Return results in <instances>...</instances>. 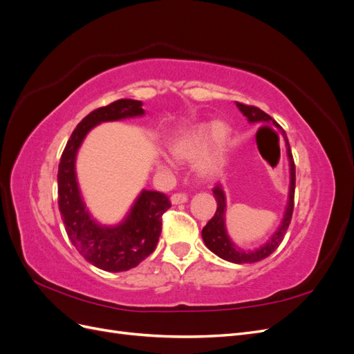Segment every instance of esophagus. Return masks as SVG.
<instances>
[{
  "label": "esophagus",
  "mask_w": 354,
  "mask_h": 354,
  "mask_svg": "<svg viewBox=\"0 0 354 354\" xmlns=\"http://www.w3.org/2000/svg\"><path fill=\"white\" fill-rule=\"evenodd\" d=\"M185 202H187V195L185 194H174L171 196V203H173V205H178V203H185Z\"/></svg>",
  "instance_id": "34e87169"
}]
</instances>
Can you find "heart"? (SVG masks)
Returning <instances> with one entry per match:
<instances>
[{"mask_svg":"<svg viewBox=\"0 0 354 354\" xmlns=\"http://www.w3.org/2000/svg\"><path fill=\"white\" fill-rule=\"evenodd\" d=\"M232 138V128L224 121L199 122L187 128L169 145V151L176 159H194V169L201 177H209L216 173L226 153ZM159 169L169 171L171 162L164 155L155 159Z\"/></svg>","mask_w":354,"mask_h":354,"instance_id":"heart-1","label":"heart"}]
</instances>
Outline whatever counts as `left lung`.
Instances as JSON below:
<instances>
[{
  "mask_svg": "<svg viewBox=\"0 0 354 354\" xmlns=\"http://www.w3.org/2000/svg\"><path fill=\"white\" fill-rule=\"evenodd\" d=\"M236 108L241 111V113L248 120L250 124H264V125H274L277 130L282 133V137L285 140L286 146V155H288V162H289V190H288V201L285 205L283 216L281 218L279 226L272 233L269 241L266 243L260 245L259 248L255 250H242L239 246L232 241L229 236L227 229H226V194H224V189L221 183H217L212 187L214 198L217 202V211L214 214V217L207 223V226L202 229V239L205 243L207 248L216 254L220 259L226 260L229 263L234 264H250L257 263L267 259L272 252L276 251L277 246L281 245L285 233L288 230L289 223H291L292 217V209H294V192H295V165L291 153V147H289L288 138L285 131L279 127L270 115H267L261 109L255 108V106H246L236 102Z\"/></svg>",
  "mask_w": 354,
  "mask_h": 354,
  "instance_id": "1",
  "label": "left lung"
}]
</instances>
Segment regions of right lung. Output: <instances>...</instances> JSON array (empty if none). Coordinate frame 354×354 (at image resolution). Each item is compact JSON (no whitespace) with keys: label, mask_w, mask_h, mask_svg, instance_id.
I'll use <instances>...</instances> for the list:
<instances>
[{"label":"right lung","mask_w":354,"mask_h":354,"mask_svg":"<svg viewBox=\"0 0 354 354\" xmlns=\"http://www.w3.org/2000/svg\"><path fill=\"white\" fill-rule=\"evenodd\" d=\"M143 103L116 100L88 113L75 128L62 153L57 186L59 211L72 245L90 264L104 272H125L151 255L162 230V214L171 207L167 195L143 189L118 224H103L85 203L78 177L77 155L84 138L102 122L143 116Z\"/></svg>","instance_id":"right-lung-1"}]
</instances>
